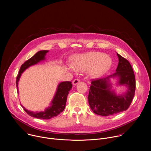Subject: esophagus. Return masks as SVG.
Here are the masks:
<instances>
[{"label":"esophagus","mask_w":151,"mask_h":151,"mask_svg":"<svg viewBox=\"0 0 151 151\" xmlns=\"http://www.w3.org/2000/svg\"><path fill=\"white\" fill-rule=\"evenodd\" d=\"M79 82H80V80H79V79H74V80L73 81L72 83H73V85H77L78 83H79Z\"/></svg>","instance_id":"1"}]
</instances>
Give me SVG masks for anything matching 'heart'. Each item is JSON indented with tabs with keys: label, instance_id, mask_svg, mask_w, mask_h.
<instances>
[{
	"label": "heart",
	"instance_id": "b5f03b06",
	"mask_svg": "<svg viewBox=\"0 0 151 151\" xmlns=\"http://www.w3.org/2000/svg\"><path fill=\"white\" fill-rule=\"evenodd\" d=\"M111 59L107 55L99 52H90L76 55L73 61V69L78 72L90 70L93 77H98L109 69Z\"/></svg>",
	"mask_w": 151,
	"mask_h": 151
}]
</instances>
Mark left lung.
<instances>
[{"label": "left lung", "mask_w": 151, "mask_h": 151, "mask_svg": "<svg viewBox=\"0 0 151 151\" xmlns=\"http://www.w3.org/2000/svg\"><path fill=\"white\" fill-rule=\"evenodd\" d=\"M119 62L116 72L104 78L91 82L88 97L90 108L97 115L103 116L118 114L128 109L134 96L135 76L129 61L116 53ZM111 78H116V85L124 86L126 92L116 95L112 89Z\"/></svg>", "instance_id": "8db88e82"}]
</instances>
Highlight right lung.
<instances>
[{"instance_id": "obj_1", "label": "right lung", "mask_w": 151, "mask_h": 151, "mask_svg": "<svg viewBox=\"0 0 151 151\" xmlns=\"http://www.w3.org/2000/svg\"><path fill=\"white\" fill-rule=\"evenodd\" d=\"M48 50L39 51L36 52L32 57L27 60L24 64L21 65L19 73L17 77L16 85L17 88L18 94V82L22 73L29 68L38 63L45 60L47 53L48 52ZM72 88V84L71 82H61L58 83L55 95L50 103V106L45 109L44 111L41 112H33L27 110L21 104L23 109L30 116L37 119H49L52 118L57 116L61 112H62L66 107L67 97L69 94V91Z\"/></svg>"}]
</instances>
